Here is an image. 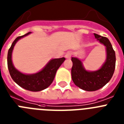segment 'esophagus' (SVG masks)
Wrapping results in <instances>:
<instances>
[{
  "label": "esophagus",
  "mask_w": 124,
  "mask_h": 124,
  "mask_svg": "<svg viewBox=\"0 0 124 124\" xmlns=\"http://www.w3.org/2000/svg\"><path fill=\"white\" fill-rule=\"evenodd\" d=\"M64 56H65V58L66 59H70L71 58V53L70 52H68L67 53L65 54Z\"/></svg>",
  "instance_id": "esophagus-1"
}]
</instances>
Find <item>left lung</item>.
Returning a JSON list of instances; mask_svg holds the SVG:
<instances>
[{
    "label": "left lung",
    "instance_id": "obj_1",
    "mask_svg": "<svg viewBox=\"0 0 124 124\" xmlns=\"http://www.w3.org/2000/svg\"><path fill=\"white\" fill-rule=\"evenodd\" d=\"M94 35L106 47L107 56L102 67L95 71H88L85 70L81 60L74 57L71 58L73 81L76 86L86 91H94L104 86L112 77L116 68V53L109 39L96 33Z\"/></svg>",
    "mask_w": 124,
    "mask_h": 124
}]
</instances>
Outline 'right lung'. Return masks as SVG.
Returning a JSON list of instances; mask_svg holds the SVG:
<instances>
[{"instance_id": "add662e5", "label": "right lung", "mask_w": 124, "mask_h": 124, "mask_svg": "<svg viewBox=\"0 0 124 124\" xmlns=\"http://www.w3.org/2000/svg\"><path fill=\"white\" fill-rule=\"evenodd\" d=\"M31 32L18 37L11 45L7 55V65L10 74L18 86L30 91L37 92L47 88L52 83L58 69L65 60L64 58L52 59L50 60L44 68L35 74H25L20 72L14 67L12 61V54L14 47L16 43L23 37L28 35Z\"/></svg>"}]
</instances>
